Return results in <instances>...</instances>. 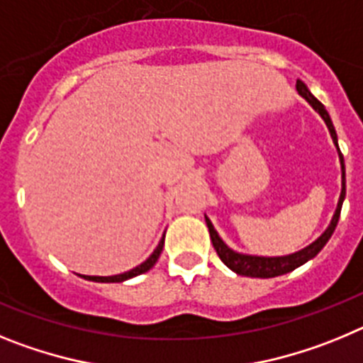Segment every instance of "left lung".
Listing matches in <instances>:
<instances>
[{"label":"left lung","mask_w":363,"mask_h":363,"mask_svg":"<svg viewBox=\"0 0 363 363\" xmlns=\"http://www.w3.org/2000/svg\"><path fill=\"white\" fill-rule=\"evenodd\" d=\"M296 91L301 98L306 99L307 104L314 108V111L318 112L322 120L325 121L327 129H329V134L333 138V143H335L336 150H338V158H340V167H342V192H340V198H338V205H336V211L331 218V223L327 225V229L320 234L318 238L314 240L313 243H309L307 247L300 249V251L293 252V255H285V256H256V255H245V252H238L230 249L221 236L218 234V230L214 229L213 221L207 218L205 214V223L209 227V234H211V240H213V245L216 249L218 256L230 271H234L236 274L240 277H251V278H274V277H280V274H287V272L294 271L296 267L300 265L307 264L309 259H313L314 256L318 255L320 251L323 249L329 238L333 236L336 229V223L340 220V211H342V203L345 200V165H344V156L340 152V147H338V136H336V130H335V125H333L331 116H329V112L325 111L322 104H320L318 99L314 98L311 94L309 86L306 83L301 82V79H296Z\"/></svg>","instance_id":"obj_1"}]
</instances>
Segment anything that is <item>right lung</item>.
<instances>
[{
    "instance_id": "right-lung-1",
    "label": "right lung",
    "mask_w": 363,
    "mask_h": 363,
    "mask_svg": "<svg viewBox=\"0 0 363 363\" xmlns=\"http://www.w3.org/2000/svg\"><path fill=\"white\" fill-rule=\"evenodd\" d=\"M163 243H165V234H163V238L160 240V243L152 251V255H150L149 258L143 262V264L136 265V267L130 269V271L121 272V274H114V277H85V274H83L82 278H85V280H91V281H101V284H120V281L130 280V278H134V277H140V274H143V272H147L149 269H152L154 265H156V262H158L160 255H162V251H163Z\"/></svg>"
}]
</instances>
